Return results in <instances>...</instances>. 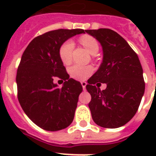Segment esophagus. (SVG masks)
<instances>
[{
    "mask_svg": "<svg viewBox=\"0 0 156 156\" xmlns=\"http://www.w3.org/2000/svg\"><path fill=\"white\" fill-rule=\"evenodd\" d=\"M81 84H82V86H83V90H86V86H87V83H86V82H84V81H83V82L81 83Z\"/></svg>",
    "mask_w": 156,
    "mask_h": 156,
    "instance_id": "1",
    "label": "esophagus"
}]
</instances>
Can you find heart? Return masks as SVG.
<instances>
[{"instance_id":"heart-1","label":"heart","mask_w":156,"mask_h":156,"mask_svg":"<svg viewBox=\"0 0 156 156\" xmlns=\"http://www.w3.org/2000/svg\"><path fill=\"white\" fill-rule=\"evenodd\" d=\"M81 44L88 50V52L92 55H95L99 52L100 47L97 40L91 36L85 35L80 39ZM74 44L72 40H69L64 43L60 48V57L64 64H69L72 61V54H73ZM91 68L89 66H83L81 65H74L69 69V73L71 77H73L78 80H84L90 75L91 73Z\"/></svg>"}]
</instances>
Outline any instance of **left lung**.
Returning <instances> with one entry per match:
<instances>
[{
  "mask_svg": "<svg viewBox=\"0 0 156 156\" xmlns=\"http://www.w3.org/2000/svg\"><path fill=\"white\" fill-rule=\"evenodd\" d=\"M85 31L100 42L103 49L102 63L86 87L91 95L88 104L91 116L101 127L118 128L133 118L144 94L140 61L126 40L116 31L106 28ZM99 82L106 83L105 90L95 87Z\"/></svg>",
  "mask_w": 156,
  "mask_h": 156,
  "instance_id": "8db88e82",
  "label": "left lung"
}]
</instances>
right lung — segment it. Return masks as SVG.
<instances>
[{"label": "right lung", "mask_w": 156, "mask_h": 156, "mask_svg": "<svg viewBox=\"0 0 156 156\" xmlns=\"http://www.w3.org/2000/svg\"><path fill=\"white\" fill-rule=\"evenodd\" d=\"M83 29H59L35 37L23 52L16 76L18 98L26 115L40 128L57 131L73 120L83 91L81 83L69 78L60 57V48ZM59 77L66 81L62 88L54 83Z\"/></svg>", "instance_id": "add662e5"}]
</instances>
